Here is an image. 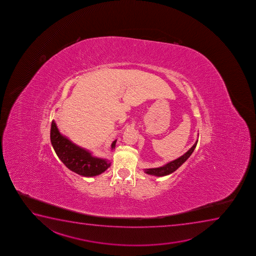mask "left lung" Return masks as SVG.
<instances>
[{"instance_id":"left-lung-1","label":"left lung","mask_w":256,"mask_h":256,"mask_svg":"<svg viewBox=\"0 0 256 256\" xmlns=\"http://www.w3.org/2000/svg\"><path fill=\"white\" fill-rule=\"evenodd\" d=\"M197 142H198V140H196V143L192 146V148H190V150H188L186 154H184L180 158H178L176 160H173L172 162L166 164L164 166L158 167V168H146L144 172L146 174L156 176H167V174H172L173 172H176L191 156V154H192L194 148H196Z\"/></svg>"}]
</instances>
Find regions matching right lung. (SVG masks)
<instances>
[{"label": "right lung", "mask_w": 256, "mask_h": 256, "mask_svg": "<svg viewBox=\"0 0 256 256\" xmlns=\"http://www.w3.org/2000/svg\"><path fill=\"white\" fill-rule=\"evenodd\" d=\"M50 142L56 154L66 168L80 176L86 178L95 176L106 172L110 166L108 160L94 156L90 152L80 148L62 136L54 120H52ZM116 140L112 142V149L116 148Z\"/></svg>", "instance_id": "obj_1"}]
</instances>
